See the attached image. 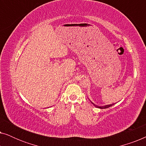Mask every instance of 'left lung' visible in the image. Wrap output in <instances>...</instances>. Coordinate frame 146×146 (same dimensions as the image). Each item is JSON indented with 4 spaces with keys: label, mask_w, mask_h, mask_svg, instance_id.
<instances>
[{
    "label": "left lung",
    "mask_w": 146,
    "mask_h": 146,
    "mask_svg": "<svg viewBox=\"0 0 146 146\" xmlns=\"http://www.w3.org/2000/svg\"><path fill=\"white\" fill-rule=\"evenodd\" d=\"M93 104V103H92ZM95 106V107H96V108H100V109H105V108H109V107H110V106H112L114 104H110V105H106V106H96V105H95L94 104H93Z\"/></svg>",
    "instance_id": "obj_1"
}]
</instances>
